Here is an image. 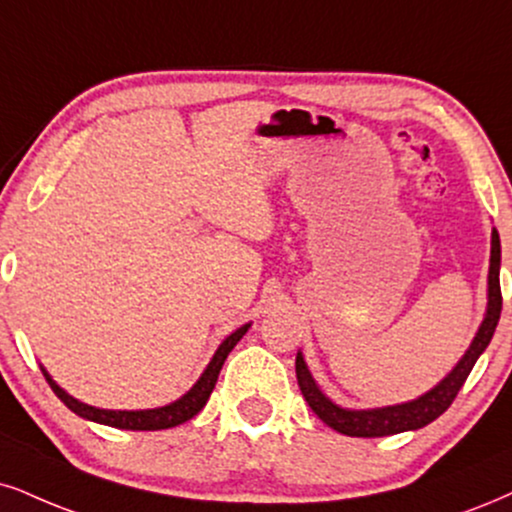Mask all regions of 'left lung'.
Masks as SVG:
<instances>
[{
  "label": "left lung",
  "instance_id": "left-lung-1",
  "mask_svg": "<svg viewBox=\"0 0 512 512\" xmlns=\"http://www.w3.org/2000/svg\"><path fill=\"white\" fill-rule=\"evenodd\" d=\"M498 268H501V239L498 232H491V266H489V306H487V318H484L482 327H479L475 342L470 344V349L465 351V356L460 358V363L451 370L449 377H444L437 387L427 391L420 399L401 403V406H387L377 410H346L339 408L337 403H332L323 391L318 389V384L313 382L311 372H308L304 356L296 353V380H299V389L308 401V406L313 408V413L325 422L327 427L337 430L346 437H387V434H399L408 430H420V427L430 425L432 420H437L446 408L451 406L453 399L458 396L460 387L468 380L470 370L475 368L477 358L482 356V351L487 349L491 337H494L498 318H501V282H498Z\"/></svg>",
  "mask_w": 512,
  "mask_h": 512
}]
</instances>
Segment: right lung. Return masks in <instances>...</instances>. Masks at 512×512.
<instances>
[{"instance_id": "add662e5", "label": "right lung", "mask_w": 512, "mask_h": 512, "mask_svg": "<svg viewBox=\"0 0 512 512\" xmlns=\"http://www.w3.org/2000/svg\"><path fill=\"white\" fill-rule=\"evenodd\" d=\"M246 330H249V325L239 327L237 332H232L230 337H227L225 342L218 346L216 356L211 358V363H208L204 375L199 377V382L194 384V387L189 389L182 399L170 403V406L154 408V410H102V408L87 406V403H80L78 399H73V396H68L66 391H63L59 384H56L52 377L47 375V370H42V372H44V377H47L49 387L54 389V394L59 396V399L66 403V406L71 408L75 415H80V418H87L92 422H102V425H109V427H118V430H140V432L168 430V427L182 425V422L192 420L194 415H197L199 410L206 406L208 396H211V391L218 382L220 368H223L227 353L235 349L239 339L246 334Z\"/></svg>"}]
</instances>
